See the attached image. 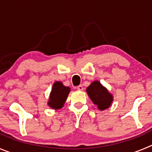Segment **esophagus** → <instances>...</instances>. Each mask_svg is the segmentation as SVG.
<instances>
[{
    "label": "esophagus",
    "mask_w": 152,
    "mask_h": 152,
    "mask_svg": "<svg viewBox=\"0 0 152 152\" xmlns=\"http://www.w3.org/2000/svg\"><path fill=\"white\" fill-rule=\"evenodd\" d=\"M76 89H77L78 91H83V86H79L76 87Z\"/></svg>",
    "instance_id": "esophagus-1"
}]
</instances>
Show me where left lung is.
<instances>
[{
  "label": "left lung",
  "instance_id": "left-lung-1",
  "mask_svg": "<svg viewBox=\"0 0 152 152\" xmlns=\"http://www.w3.org/2000/svg\"><path fill=\"white\" fill-rule=\"evenodd\" d=\"M86 92L99 110L103 111L112 106L114 100L113 95L99 81L92 82L86 88Z\"/></svg>",
  "mask_w": 152,
  "mask_h": 152
}]
</instances>
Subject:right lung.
I'll list each match as a JSON object with an SVG mask.
<instances>
[{"label": "right lung", "mask_w": 152, "mask_h": 152, "mask_svg": "<svg viewBox=\"0 0 152 152\" xmlns=\"http://www.w3.org/2000/svg\"><path fill=\"white\" fill-rule=\"evenodd\" d=\"M69 92L70 88L64 86L60 81L55 82L49 94L48 106L55 110L61 109L66 102Z\"/></svg>", "instance_id": "1"}]
</instances>
